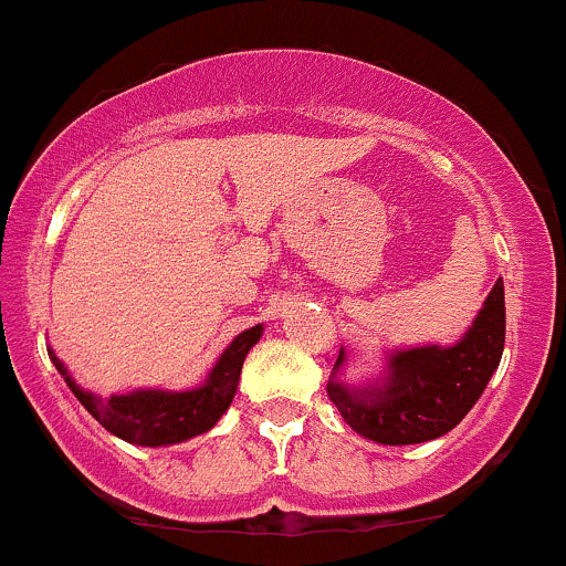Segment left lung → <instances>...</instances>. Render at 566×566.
Returning a JSON list of instances; mask_svg holds the SVG:
<instances>
[{
  "mask_svg": "<svg viewBox=\"0 0 566 566\" xmlns=\"http://www.w3.org/2000/svg\"><path fill=\"white\" fill-rule=\"evenodd\" d=\"M505 347L503 281L489 291L484 307L454 345H422L390 350L377 379L350 385L342 379L347 364L339 350L328 398L358 436L387 447L433 441L449 433L473 409L497 371Z\"/></svg>",
  "mask_w": 566,
  "mask_h": 566,
  "instance_id": "left-lung-1",
  "label": "left lung"
}]
</instances>
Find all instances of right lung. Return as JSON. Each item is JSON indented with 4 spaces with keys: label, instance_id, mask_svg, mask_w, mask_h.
Masks as SVG:
<instances>
[{
    "label": "right lung",
    "instance_id": "obj_1",
    "mask_svg": "<svg viewBox=\"0 0 566 566\" xmlns=\"http://www.w3.org/2000/svg\"><path fill=\"white\" fill-rule=\"evenodd\" d=\"M262 334L264 326L259 323V326L245 328L243 334L234 336L227 350L216 358L208 377L192 390H155L151 387V390H133L104 398L74 382L66 364L50 347L48 355L69 390L112 436L136 443V447H174V443L208 433L230 409L245 355L262 339Z\"/></svg>",
    "mask_w": 566,
    "mask_h": 566
}]
</instances>
